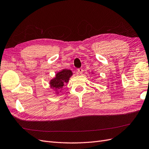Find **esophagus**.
Returning <instances> with one entry per match:
<instances>
[{"mask_svg": "<svg viewBox=\"0 0 149 149\" xmlns=\"http://www.w3.org/2000/svg\"><path fill=\"white\" fill-rule=\"evenodd\" d=\"M84 70L81 69V68H79V69H77V71H78V72L80 74H82V73H83V71Z\"/></svg>", "mask_w": 149, "mask_h": 149, "instance_id": "obj_1", "label": "esophagus"}]
</instances>
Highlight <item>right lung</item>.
I'll return each instance as SVG.
<instances>
[{
	"label": "right lung",
	"mask_w": 149,
	"mask_h": 149,
	"mask_svg": "<svg viewBox=\"0 0 149 149\" xmlns=\"http://www.w3.org/2000/svg\"><path fill=\"white\" fill-rule=\"evenodd\" d=\"M72 72L70 70L63 69L57 72L56 77L52 79L49 82L51 88L55 90L56 93L58 95L59 92L57 90L62 89L65 84H68L70 77L72 75ZM61 91L60 90V92Z\"/></svg>",
	"instance_id": "obj_1"
}]
</instances>
